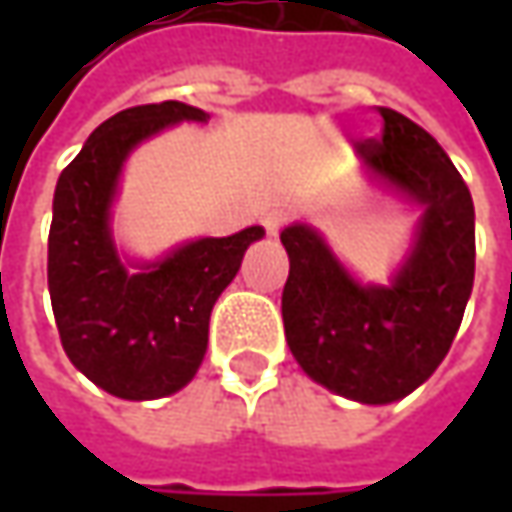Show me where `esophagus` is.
I'll return each instance as SVG.
<instances>
[{"label": "esophagus", "instance_id": "34e87169", "mask_svg": "<svg viewBox=\"0 0 512 512\" xmlns=\"http://www.w3.org/2000/svg\"><path fill=\"white\" fill-rule=\"evenodd\" d=\"M287 222V210L285 207H267L265 213H262V225L270 236H276Z\"/></svg>", "mask_w": 512, "mask_h": 512}]
</instances>
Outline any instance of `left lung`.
Returning <instances> with one entry per match:
<instances>
[{"instance_id":"8db88e82","label":"left lung","mask_w":512,"mask_h":512,"mask_svg":"<svg viewBox=\"0 0 512 512\" xmlns=\"http://www.w3.org/2000/svg\"><path fill=\"white\" fill-rule=\"evenodd\" d=\"M382 136L353 142L362 168L422 207L413 247L390 285H362L307 225L282 230L290 259L282 319L290 353L344 399L390 404L442 364L476 273V213L439 142L399 110Z\"/></svg>"}]
</instances>
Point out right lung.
Instances as JSON below:
<instances>
[{
	"mask_svg": "<svg viewBox=\"0 0 512 512\" xmlns=\"http://www.w3.org/2000/svg\"><path fill=\"white\" fill-rule=\"evenodd\" d=\"M185 102L128 108L93 130L62 170L48 236L50 305L76 370L110 396L148 402L182 390L207 350L210 310L265 236L259 225L196 239L130 273L110 236V205L128 153L176 122H207Z\"/></svg>",
	"mask_w": 512,
	"mask_h": 512,
	"instance_id": "1",
	"label": "right lung"
}]
</instances>
